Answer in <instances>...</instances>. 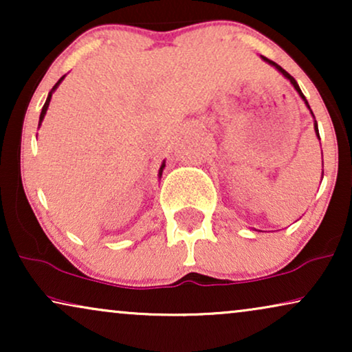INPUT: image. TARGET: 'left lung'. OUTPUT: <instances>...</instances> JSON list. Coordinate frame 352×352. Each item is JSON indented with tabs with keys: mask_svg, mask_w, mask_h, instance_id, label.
<instances>
[{
	"mask_svg": "<svg viewBox=\"0 0 352 352\" xmlns=\"http://www.w3.org/2000/svg\"><path fill=\"white\" fill-rule=\"evenodd\" d=\"M263 59H264V60H266V62H269V64H271V65H274V67H276V69H277L278 72H280V74H282L283 76H285V78H288V80H290V83L293 85V88H295V89L298 91V94H300V96H301V98H302V100H305V102H306V105H307V109H311V107H309V104H307V100H306V98H305V94H302V93H301V89H300V86H298V83H296V80H295V78H293V76H292L290 74H288V72H285V70H283L280 65H278V64H276V62L269 60V59H267V57H264V56H263ZM311 113H312V112H311ZM314 129H316V134H317V138H319V128H317V122L314 123Z\"/></svg>",
	"mask_w": 352,
	"mask_h": 352,
	"instance_id": "obj_1",
	"label": "left lung"
}]
</instances>
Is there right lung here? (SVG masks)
<instances>
[{
  "instance_id": "1",
  "label": "right lung",
  "mask_w": 352,
  "mask_h": 352,
  "mask_svg": "<svg viewBox=\"0 0 352 352\" xmlns=\"http://www.w3.org/2000/svg\"><path fill=\"white\" fill-rule=\"evenodd\" d=\"M62 80H64V76H62V78H60L59 81H57V83H56L54 86H52L51 93H50V94H47V99H46V102H45V105H43V109H41V115H40V123L43 122V118H45V115H46V110H47V107H50V100H51L52 91H54V89L57 88V86H59V83H60V81H62ZM163 168H165V163H163V165L160 166V173H158V175H160V176H162V173H163Z\"/></svg>"
}]
</instances>
